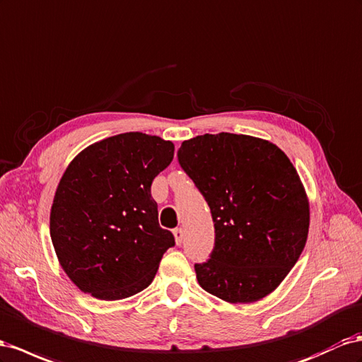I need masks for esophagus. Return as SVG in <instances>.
Segmentation results:
<instances>
[{"label": "esophagus", "instance_id": "1", "mask_svg": "<svg viewBox=\"0 0 362 362\" xmlns=\"http://www.w3.org/2000/svg\"><path fill=\"white\" fill-rule=\"evenodd\" d=\"M173 234H175V240H177L178 245H181V242H182V239H184V231H182V228H175V230H173Z\"/></svg>", "mask_w": 362, "mask_h": 362}]
</instances>
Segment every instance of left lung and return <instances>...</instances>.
Returning <instances> with one entry per match:
<instances>
[{"instance_id": "left-lung-1", "label": "left lung", "mask_w": 362, "mask_h": 362, "mask_svg": "<svg viewBox=\"0 0 362 362\" xmlns=\"http://www.w3.org/2000/svg\"><path fill=\"white\" fill-rule=\"evenodd\" d=\"M177 155L214 223L210 259L194 263L201 288L230 303L268 296L308 239L309 204L296 168L276 144L228 132L182 141Z\"/></svg>"}]
</instances>
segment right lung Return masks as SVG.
I'll use <instances>...</instances> for the list:
<instances>
[{"label": "right lung", "instance_id": "add662e5", "mask_svg": "<svg viewBox=\"0 0 362 362\" xmlns=\"http://www.w3.org/2000/svg\"><path fill=\"white\" fill-rule=\"evenodd\" d=\"M173 160V143L141 132L110 136L82 151L57 185L50 236L81 291L122 300L148 288L175 238L158 223L153 178Z\"/></svg>", "mask_w": 362, "mask_h": 362}]
</instances>
